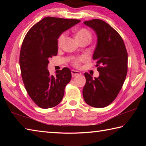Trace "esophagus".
<instances>
[{
	"label": "esophagus",
	"mask_w": 146,
	"mask_h": 146,
	"mask_svg": "<svg viewBox=\"0 0 146 146\" xmlns=\"http://www.w3.org/2000/svg\"><path fill=\"white\" fill-rule=\"evenodd\" d=\"M71 75H72L73 77H75V76H76L78 75H81V73L80 71H76V70H71Z\"/></svg>",
	"instance_id": "34e87169"
}]
</instances>
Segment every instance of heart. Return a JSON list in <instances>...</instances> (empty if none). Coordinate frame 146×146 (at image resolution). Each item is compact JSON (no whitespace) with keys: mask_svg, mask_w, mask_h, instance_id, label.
<instances>
[{"mask_svg":"<svg viewBox=\"0 0 146 146\" xmlns=\"http://www.w3.org/2000/svg\"><path fill=\"white\" fill-rule=\"evenodd\" d=\"M74 33H75V38L79 43L82 42L84 41H88L91 39V34L90 31L87 29L86 28H78V29H75L74 30ZM65 37L66 35L65 34L63 33L60 35V36H59L58 38V47H61L62 46V44L64 42V40H65ZM85 60L84 57H80L78 59H76V60L74 61V65L75 66H78L79 64L81 62Z\"/></svg>","mask_w":146,"mask_h":146,"instance_id":"obj_1","label":"heart"}]
</instances>
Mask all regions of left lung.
<instances>
[{
    "label": "left lung",
    "mask_w": 146,
    "mask_h": 146,
    "mask_svg": "<svg viewBox=\"0 0 146 146\" xmlns=\"http://www.w3.org/2000/svg\"><path fill=\"white\" fill-rule=\"evenodd\" d=\"M95 32L97 44L93 55L100 75L93 78L85 73L86 82L83 88L85 102L94 108L108 106L117 97L126 77L127 53L119 34L100 19L84 22Z\"/></svg>",
    "instance_id": "8db88e82"
}]
</instances>
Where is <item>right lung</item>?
I'll return each mask as SVG.
<instances>
[{"mask_svg":"<svg viewBox=\"0 0 146 146\" xmlns=\"http://www.w3.org/2000/svg\"><path fill=\"white\" fill-rule=\"evenodd\" d=\"M80 22L47 17L35 24L26 35L21 46L19 63L22 78L29 97L38 107L51 108L61 102L71 70L64 68L49 75V58L57 55L60 35Z\"/></svg>","mask_w":146,"mask_h":146,"instance_id":"1","label":"right lung"}]
</instances>
